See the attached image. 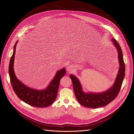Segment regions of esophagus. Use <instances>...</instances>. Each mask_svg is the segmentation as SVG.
Instances as JSON below:
<instances>
[{"label": "esophagus", "instance_id": "esophagus-1", "mask_svg": "<svg viewBox=\"0 0 134 134\" xmlns=\"http://www.w3.org/2000/svg\"><path fill=\"white\" fill-rule=\"evenodd\" d=\"M67 71L70 73V72H72L73 71V67L71 66V65H69V66H68L67 67Z\"/></svg>", "mask_w": 134, "mask_h": 134}]
</instances>
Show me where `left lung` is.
Returning <instances> with one entry per match:
<instances>
[{"mask_svg":"<svg viewBox=\"0 0 134 134\" xmlns=\"http://www.w3.org/2000/svg\"><path fill=\"white\" fill-rule=\"evenodd\" d=\"M112 40L118 51V59L120 66L115 82L111 88L100 93H85L82 90L81 84L79 80L73 75L71 74L69 76L72 81L74 92L76 99L81 105L84 107L97 108L105 106L115 99L121 90L125 75V64L120 46L114 38L112 39Z\"/></svg>","mask_w":134,"mask_h":134,"instance_id":"1","label":"left lung"}]
</instances>
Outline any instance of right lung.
<instances>
[{"mask_svg": "<svg viewBox=\"0 0 134 134\" xmlns=\"http://www.w3.org/2000/svg\"><path fill=\"white\" fill-rule=\"evenodd\" d=\"M17 41L14 46V50L11 56L9 67V73L12 88L20 99L31 106L45 108L52 105L57 96L61 79L66 74L65 68H62L56 73L54 78L44 90H36L25 86L17 79L13 71V63L15 59L16 46Z\"/></svg>", "mask_w": 134, "mask_h": 134, "instance_id": "right-lung-1", "label": "right lung"}]
</instances>
